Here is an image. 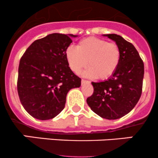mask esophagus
<instances>
[{
    "instance_id": "1",
    "label": "esophagus",
    "mask_w": 158,
    "mask_h": 158,
    "mask_svg": "<svg viewBox=\"0 0 158 158\" xmlns=\"http://www.w3.org/2000/svg\"><path fill=\"white\" fill-rule=\"evenodd\" d=\"M81 82H82V85H85V84H88L89 83V81H87V80H85V79H82V81H81Z\"/></svg>"
}]
</instances>
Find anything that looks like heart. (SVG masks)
I'll return each mask as SVG.
<instances>
[{"label":"heart","mask_w":158,"mask_h":158,"mask_svg":"<svg viewBox=\"0 0 158 158\" xmlns=\"http://www.w3.org/2000/svg\"><path fill=\"white\" fill-rule=\"evenodd\" d=\"M65 56L73 73H79L88 63L89 68L84 72V76L106 80L115 73L121 52L117 44L92 36L79 41L76 48L68 47Z\"/></svg>","instance_id":"heart-1"}]
</instances>
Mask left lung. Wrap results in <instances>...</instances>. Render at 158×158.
<instances>
[{
    "instance_id": "obj_1",
    "label": "left lung",
    "mask_w": 158,
    "mask_h": 158,
    "mask_svg": "<svg viewBox=\"0 0 158 158\" xmlns=\"http://www.w3.org/2000/svg\"><path fill=\"white\" fill-rule=\"evenodd\" d=\"M115 42L121 52L118 66L111 77L92 82L94 92L87 104L100 117L109 120L120 118L138 103L142 92L144 63L133 44L119 35L104 34Z\"/></svg>"
}]
</instances>
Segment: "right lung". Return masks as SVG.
<instances>
[{
	"instance_id": "1",
	"label": "right lung",
	"mask_w": 158,
	"mask_h": 158,
	"mask_svg": "<svg viewBox=\"0 0 158 158\" xmlns=\"http://www.w3.org/2000/svg\"><path fill=\"white\" fill-rule=\"evenodd\" d=\"M77 35L52 33L36 40L19 64L17 92L25 110L39 120H49L64 109L66 95L81 79L69 69L65 51Z\"/></svg>"
}]
</instances>
